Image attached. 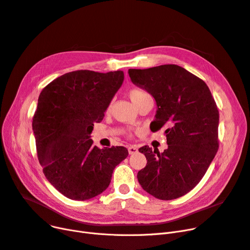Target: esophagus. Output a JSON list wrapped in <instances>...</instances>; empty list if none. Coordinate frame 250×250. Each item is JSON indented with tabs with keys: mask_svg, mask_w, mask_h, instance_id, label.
<instances>
[{
	"mask_svg": "<svg viewBox=\"0 0 250 250\" xmlns=\"http://www.w3.org/2000/svg\"><path fill=\"white\" fill-rule=\"evenodd\" d=\"M137 147L136 146H128V151H129V154H133V153H136L137 152Z\"/></svg>",
	"mask_w": 250,
	"mask_h": 250,
	"instance_id": "esophagus-1",
	"label": "esophagus"
}]
</instances>
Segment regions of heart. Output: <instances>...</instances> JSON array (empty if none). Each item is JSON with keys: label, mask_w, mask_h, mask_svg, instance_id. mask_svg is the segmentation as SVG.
<instances>
[{"label": "heart", "mask_w": 250, "mask_h": 250, "mask_svg": "<svg viewBox=\"0 0 250 250\" xmlns=\"http://www.w3.org/2000/svg\"><path fill=\"white\" fill-rule=\"evenodd\" d=\"M128 96H129L130 100H131V102L135 104V106L139 103L144 102L146 99H151L150 94L147 91L141 89V88H138V87H133L130 89L128 91Z\"/></svg>", "instance_id": "heart-1"}]
</instances>
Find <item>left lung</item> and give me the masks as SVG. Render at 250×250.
I'll list each match as a JSON object with an SVG mask.
<instances>
[{"label":"left lung","instance_id":"obj_1","mask_svg":"<svg viewBox=\"0 0 250 250\" xmlns=\"http://www.w3.org/2000/svg\"><path fill=\"white\" fill-rule=\"evenodd\" d=\"M135 85L156 100L151 131L165 129L168 148H139L146 166L137 174L141 187L156 198L171 200L192 190L203 179L219 148V110L204 80L186 69L161 65L129 69Z\"/></svg>","mask_w":250,"mask_h":250}]
</instances>
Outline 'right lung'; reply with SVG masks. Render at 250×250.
Segmentation results:
<instances>
[{
  "mask_svg": "<svg viewBox=\"0 0 250 250\" xmlns=\"http://www.w3.org/2000/svg\"><path fill=\"white\" fill-rule=\"evenodd\" d=\"M123 80L120 70H77L56 78L40 94L32 120L38 158L47 181L70 199L101 194L128 156L124 146L101 149L90 139L93 124L103 120Z\"/></svg>",
  "mask_w": 250,
  "mask_h": 250,
  "instance_id": "obj_1",
  "label": "right lung"
}]
</instances>
